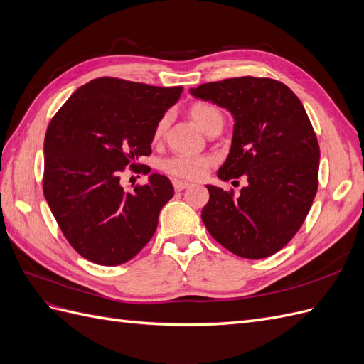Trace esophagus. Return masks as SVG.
Listing matches in <instances>:
<instances>
[{
	"label": "esophagus",
	"instance_id": "34e87169",
	"mask_svg": "<svg viewBox=\"0 0 364 364\" xmlns=\"http://www.w3.org/2000/svg\"><path fill=\"white\" fill-rule=\"evenodd\" d=\"M173 186L176 191H182L185 188H188L190 183L188 182H183V181H173Z\"/></svg>",
	"mask_w": 364,
	"mask_h": 364
}]
</instances>
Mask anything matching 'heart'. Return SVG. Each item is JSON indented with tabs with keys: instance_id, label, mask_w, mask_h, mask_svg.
<instances>
[{
	"instance_id": "1",
	"label": "heart",
	"mask_w": 364,
	"mask_h": 364,
	"mask_svg": "<svg viewBox=\"0 0 364 364\" xmlns=\"http://www.w3.org/2000/svg\"><path fill=\"white\" fill-rule=\"evenodd\" d=\"M190 117L193 118L196 126L199 127L202 132H205V134L211 127L223 126V123H225L223 112L220 111L215 105L205 103V102L194 103L190 107ZM165 129H167V119L162 118L155 127V134H153L155 141H158L164 136ZM209 165H211V161L205 156L179 155V156H173V158L165 159L162 162V170L171 176H176V178L200 179L202 176L208 171Z\"/></svg>"
}]
</instances>
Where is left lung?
I'll return each mask as SVG.
<instances>
[{
    "mask_svg": "<svg viewBox=\"0 0 364 364\" xmlns=\"http://www.w3.org/2000/svg\"><path fill=\"white\" fill-rule=\"evenodd\" d=\"M190 92L234 117L218 179H247L237 197L206 185L203 223L235 255L270 257L299 230L317 191L321 150L305 109L289 86L258 77L203 83Z\"/></svg>",
    "mask_w": 364,
    "mask_h": 364,
    "instance_id": "8db88e82",
    "label": "left lung"
}]
</instances>
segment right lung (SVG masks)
I'll return each instance as SVG.
<instances>
[{
	"label": "right lung",
	"mask_w": 364,
	"mask_h": 364,
	"mask_svg": "<svg viewBox=\"0 0 364 364\" xmlns=\"http://www.w3.org/2000/svg\"><path fill=\"white\" fill-rule=\"evenodd\" d=\"M181 94L182 86L102 77L79 87L53 117L43 141V196L65 238L87 261L124 264L155 234L174 194L171 182L153 173L126 193L119 176L150 155L155 127Z\"/></svg>",
	"instance_id": "right-lung-1"
}]
</instances>
